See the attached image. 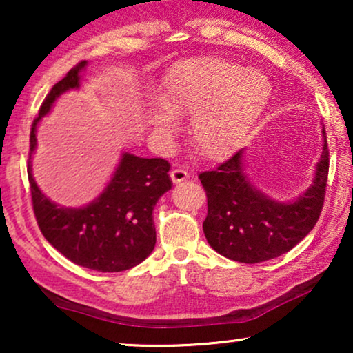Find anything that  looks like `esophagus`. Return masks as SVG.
Listing matches in <instances>:
<instances>
[{"instance_id": "esophagus-1", "label": "esophagus", "mask_w": 353, "mask_h": 353, "mask_svg": "<svg viewBox=\"0 0 353 353\" xmlns=\"http://www.w3.org/2000/svg\"><path fill=\"white\" fill-rule=\"evenodd\" d=\"M170 178H172V181L176 185V183L186 181L188 178H190V173H188L186 170H183V168H173V170L170 172Z\"/></svg>"}]
</instances>
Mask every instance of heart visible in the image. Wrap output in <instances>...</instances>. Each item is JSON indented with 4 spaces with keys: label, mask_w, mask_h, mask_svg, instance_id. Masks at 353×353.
<instances>
[{
    "label": "heart",
    "mask_w": 353,
    "mask_h": 353,
    "mask_svg": "<svg viewBox=\"0 0 353 353\" xmlns=\"http://www.w3.org/2000/svg\"><path fill=\"white\" fill-rule=\"evenodd\" d=\"M272 85L257 70L223 57L176 62L162 80L159 101L148 110L154 132L170 133L175 117H191V137L207 159L233 152L267 108Z\"/></svg>",
    "instance_id": "heart-1"
}]
</instances>
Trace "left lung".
Returning <instances> with one entry per match:
<instances>
[{
    "label": "left lung",
    "mask_w": 353,
    "mask_h": 353,
    "mask_svg": "<svg viewBox=\"0 0 353 353\" xmlns=\"http://www.w3.org/2000/svg\"><path fill=\"white\" fill-rule=\"evenodd\" d=\"M323 139L313 185L292 202L273 201L250 185L244 173L243 149L219 167L199 173L207 194L202 228L210 248L234 262L259 263L301 243L316 225L325 202L330 170L325 128Z\"/></svg>",
    "instance_id": "obj_1"
}]
</instances>
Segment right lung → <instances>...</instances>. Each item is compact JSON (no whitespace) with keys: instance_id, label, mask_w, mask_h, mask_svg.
<instances>
[{"instance_id":"right-lung-1","label":"right lung","mask_w":353,"mask_h":353,"mask_svg":"<svg viewBox=\"0 0 353 353\" xmlns=\"http://www.w3.org/2000/svg\"><path fill=\"white\" fill-rule=\"evenodd\" d=\"M81 61L52 86L33 120L28 152L33 214L52 248L80 267L103 273L123 272L141 263L156 245L152 210L163 192L172 190L170 163L165 159H144L125 152L112 180L91 204L70 209L51 202L32 175V154L37 148V125L65 91L79 88Z\"/></svg>"}]
</instances>
